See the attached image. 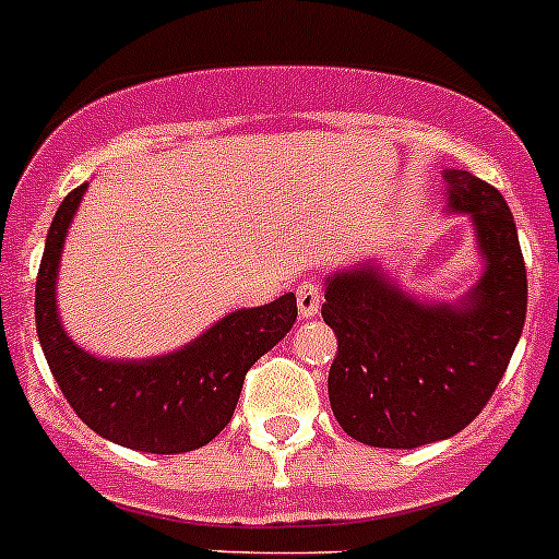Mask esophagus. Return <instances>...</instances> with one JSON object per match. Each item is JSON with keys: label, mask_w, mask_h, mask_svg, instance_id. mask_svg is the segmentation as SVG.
Listing matches in <instances>:
<instances>
[{"label": "esophagus", "mask_w": 559, "mask_h": 559, "mask_svg": "<svg viewBox=\"0 0 559 559\" xmlns=\"http://www.w3.org/2000/svg\"><path fill=\"white\" fill-rule=\"evenodd\" d=\"M296 305H299V316L313 319L321 310V285L316 280H307L296 288Z\"/></svg>", "instance_id": "esophagus-1"}]
</instances>
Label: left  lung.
<instances>
[{
	"label": "left lung",
	"mask_w": 559,
	"mask_h": 559,
	"mask_svg": "<svg viewBox=\"0 0 559 559\" xmlns=\"http://www.w3.org/2000/svg\"><path fill=\"white\" fill-rule=\"evenodd\" d=\"M449 202L468 213L488 260L468 299L424 305L373 265L326 280L321 316L337 337L330 404L343 432L380 449L452 438L483 413L526 319V265L504 197L447 171Z\"/></svg>",
	"instance_id": "obj_1"
}]
</instances>
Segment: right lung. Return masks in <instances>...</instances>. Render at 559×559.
Here are the masks:
<instances>
[{
	"label": "right lung",
	"mask_w": 559,
	"mask_h": 559,
	"mask_svg": "<svg viewBox=\"0 0 559 559\" xmlns=\"http://www.w3.org/2000/svg\"><path fill=\"white\" fill-rule=\"evenodd\" d=\"M80 186L63 199L46 233L35 283V326L46 362L76 416L96 435L152 454H182L204 447L229 424L246 371L296 321V296L227 316L186 349L155 360H99L63 332L55 305L60 249L80 204Z\"/></svg>",
	"instance_id": "add662e5"
}]
</instances>
